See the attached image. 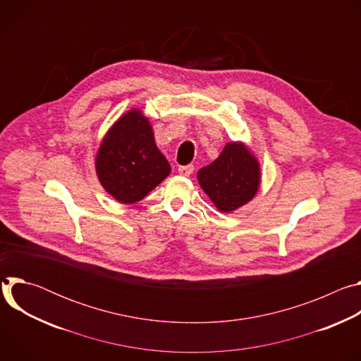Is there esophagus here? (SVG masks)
Listing matches in <instances>:
<instances>
[{"instance_id":"esophagus-1","label":"esophagus","mask_w":361,"mask_h":361,"mask_svg":"<svg viewBox=\"0 0 361 361\" xmlns=\"http://www.w3.org/2000/svg\"><path fill=\"white\" fill-rule=\"evenodd\" d=\"M194 171V166L192 164H188V166H180L178 167V174L184 176V177H190Z\"/></svg>"}]
</instances>
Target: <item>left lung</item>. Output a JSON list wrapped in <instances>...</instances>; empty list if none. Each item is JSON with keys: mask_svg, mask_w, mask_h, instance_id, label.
Returning a JSON list of instances; mask_svg holds the SVG:
<instances>
[{"mask_svg": "<svg viewBox=\"0 0 361 361\" xmlns=\"http://www.w3.org/2000/svg\"><path fill=\"white\" fill-rule=\"evenodd\" d=\"M197 178L216 207L228 213L255 195L260 170L259 163L241 142H230L216 161L198 171Z\"/></svg>", "mask_w": 361, "mask_h": 361, "instance_id": "obj_1", "label": "left lung"}]
</instances>
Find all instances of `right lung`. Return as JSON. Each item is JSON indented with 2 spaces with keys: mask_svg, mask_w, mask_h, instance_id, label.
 Segmentation results:
<instances>
[{
  "mask_svg": "<svg viewBox=\"0 0 361 361\" xmlns=\"http://www.w3.org/2000/svg\"><path fill=\"white\" fill-rule=\"evenodd\" d=\"M95 167L102 187L126 204L142 200L171 171L148 120L137 110L123 116L109 131Z\"/></svg>",
  "mask_w": 361,
  "mask_h": 361,
  "instance_id": "1",
  "label": "right lung"
}]
</instances>
